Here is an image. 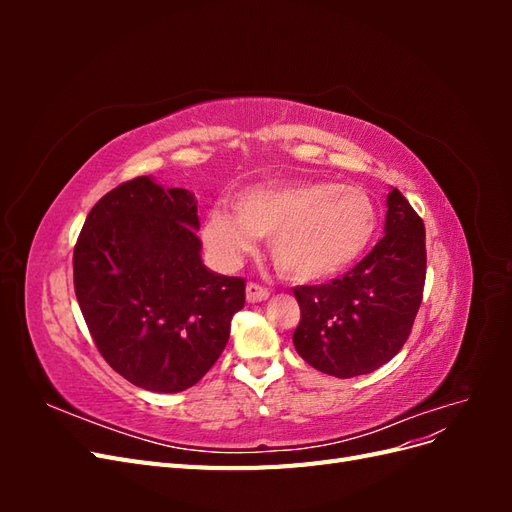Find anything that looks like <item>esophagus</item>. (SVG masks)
Wrapping results in <instances>:
<instances>
[{"label":"esophagus","mask_w":512,"mask_h":512,"mask_svg":"<svg viewBox=\"0 0 512 512\" xmlns=\"http://www.w3.org/2000/svg\"><path fill=\"white\" fill-rule=\"evenodd\" d=\"M269 294H271L269 288L258 284V282H250V284H247V288H245V297H247V301H250V303L265 301V299H269Z\"/></svg>","instance_id":"obj_1"}]
</instances>
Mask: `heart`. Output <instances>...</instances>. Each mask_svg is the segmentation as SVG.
<instances>
[{
	"label": "heart",
	"mask_w": 512,
	"mask_h": 512,
	"mask_svg": "<svg viewBox=\"0 0 512 512\" xmlns=\"http://www.w3.org/2000/svg\"><path fill=\"white\" fill-rule=\"evenodd\" d=\"M237 214L213 207L203 239L222 262L252 252L256 239H271L277 271L297 282L327 280L346 271L367 250L378 211L359 185L331 181L271 183L235 198Z\"/></svg>",
	"instance_id": "obj_1"
}]
</instances>
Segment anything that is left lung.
<instances>
[{
    "mask_svg": "<svg viewBox=\"0 0 512 512\" xmlns=\"http://www.w3.org/2000/svg\"><path fill=\"white\" fill-rule=\"evenodd\" d=\"M384 237L359 265L329 284L297 286L301 307L292 344L324 374L354 378L404 348L423 301L425 224L397 188L386 196Z\"/></svg>",
    "mask_w": 512,
    "mask_h": 512,
    "instance_id": "obj_1",
    "label": "left lung"
}]
</instances>
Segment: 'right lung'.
Segmentation results:
<instances>
[{
    "label": "right lung",
    "instance_id": "1",
    "mask_svg": "<svg viewBox=\"0 0 512 512\" xmlns=\"http://www.w3.org/2000/svg\"><path fill=\"white\" fill-rule=\"evenodd\" d=\"M198 200L136 177L104 194L74 245V292L119 376L156 393L190 389L220 359L245 305L243 277L200 262Z\"/></svg>",
    "mask_w": 512,
    "mask_h": 512
}]
</instances>
